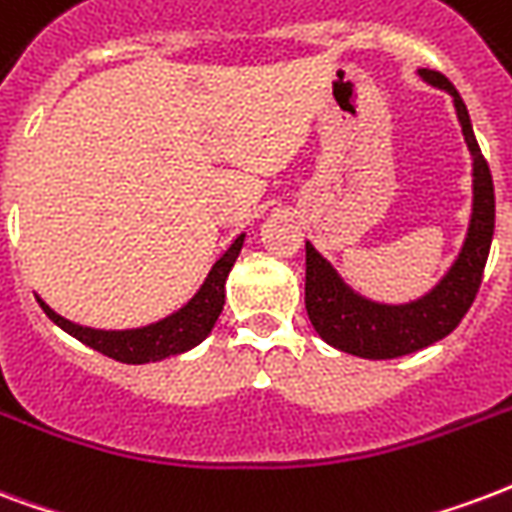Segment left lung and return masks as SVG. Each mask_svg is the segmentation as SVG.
<instances>
[{
  "label": "left lung",
  "mask_w": 512,
  "mask_h": 512,
  "mask_svg": "<svg viewBox=\"0 0 512 512\" xmlns=\"http://www.w3.org/2000/svg\"><path fill=\"white\" fill-rule=\"evenodd\" d=\"M421 78L429 80L432 86L445 88L453 96L461 132L470 145L472 178H475L470 232L451 272L424 299L397 307L375 305L356 297L307 242L305 307L310 324L326 343L361 359H397L451 334L478 297L483 267L489 259L491 237H494V183H491L489 161L483 159L472 132L467 105L461 102L459 91L451 86V80L443 72L421 69Z\"/></svg>",
  "instance_id": "8db88e82"
}]
</instances>
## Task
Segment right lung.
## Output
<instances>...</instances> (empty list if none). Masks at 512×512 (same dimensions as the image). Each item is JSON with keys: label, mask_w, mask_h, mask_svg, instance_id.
I'll return each mask as SVG.
<instances>
[{"label": "right lung", "mask_w": 512, "mask_h": 512, "mask_svg": "<svg viewBox=\"0 0 512 512\" xmlns=\"http://www.w3.org/2000/svg\"><path fill=\"white\" fill-rule=\"evenodd\" d=\"M242 240H245V234H240L232 242V248L215 261V267L207 275L205 286L197 291V297L191 299L183 310L169 315L159 324L142 326V329H132V332H102V329H88V326L72 324L67 318L53 313L42 299H37V302H40V307L48 313L53 324H59L64 332L78 337L80 343L105 353L110 359L124 361V364H148V361L167 359V356H175V353L194 348V345L202 343L210 334V329L218 321V315L224 310L226 278H229L234 261L240 256Z\"/></svg>", "instance_id": "obj_1"}]
</instances>
